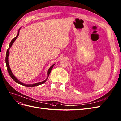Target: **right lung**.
I'll return each instance as SVG.
<instances>
[{
    "instance_id": "right-lung-1",
    "label": "right lung",
    "mask_w": 121,
    "mask_h": 121,
    "mask_svg": "<svg viewBox=\"0 0 121 121\" xmlns=\"http://www.w3.org/2000/svg\"><path fill=\"white\" fill-rule=\"evenodd\" d=\"M21 27L18 30V33H17V35H16L13 39H12V40L11 41V42L10 43L9 45V47H8V48L7 50V52H6V57H5V62H6V67H7V69L8 70V72L9 73V74L10 75V76L11 77V78L13 79V80L14 81H15L16 82H17V84H19L20 85H22V86H26V87H34V86H37L39 85H41V84H43L44 83L47 81V80H48V77L49 76V75L51 72V70L53 68V66H54V65H55L53 64L52 65L51 67L49 68V69L48 70V72H47V75H48V77L47 78L45 79V80L43 82H37V83H35V84H24V83L21 82L20 81H19L18 79L16 78L15 76L12 73L11 70L10 68V66H9V62H8V57H9V49L10 48L12 47V45L13 44V43L15 41V40L17 38L18 35H19V30H20Z\"/></svg>"
}]
</instances>
